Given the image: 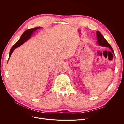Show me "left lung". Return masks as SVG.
<instances>
[{"label": "left lung", "mask_w": 124, "mask_h": 124, "mask_svg": "<svg viewBox=\"0 0 124 124\" xmlns=\"http://www.w3.org/2000/svg\"><path fill=\"white\" fill-rule=\"evenodd\" d=\"M96 33H97V39H98V40H97V42H98V45H99V46H102L109 47L110 48V50L112 51V52L114 53L113 50V48H112L111 45L107 42V41L106 39H105V38H104V37L102 36V35L101 34V33L98 31H97Z\"/></svg>", "instance_id": "left-lung-1"}]
</instances>
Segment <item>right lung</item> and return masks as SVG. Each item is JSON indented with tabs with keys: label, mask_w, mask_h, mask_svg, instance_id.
<instances>
[{
	"label": "right lung",
	"mask_w": 124,
	"mask_h": 124,
	"mask_svg": "<svg viewBox=\"0 0 124 124\" xmlns=\"http://www.w3.org/2000/svg\"><path fill=\"white\" fill-rule=\"evenodd\" d=\"M40 28H41V27H35V28H33L28 29L27 30H26V31L23 33V34L22 35L20 39L18 40L17 41V42L13 45V46L12 47V48H11V49L10 52V53H9V59L10 58V56L11 55V54L12 53L13 51L15 49H16V48H17L18 46H21L22 44H23L24 43H25L26 41L28 40L31 37V35H32L33 32H34L35 31H36L37 29H38ZM9 59H8V61H9Z\"/></svg>",
	"instance_id": "obj_1"
}]
</instances>
